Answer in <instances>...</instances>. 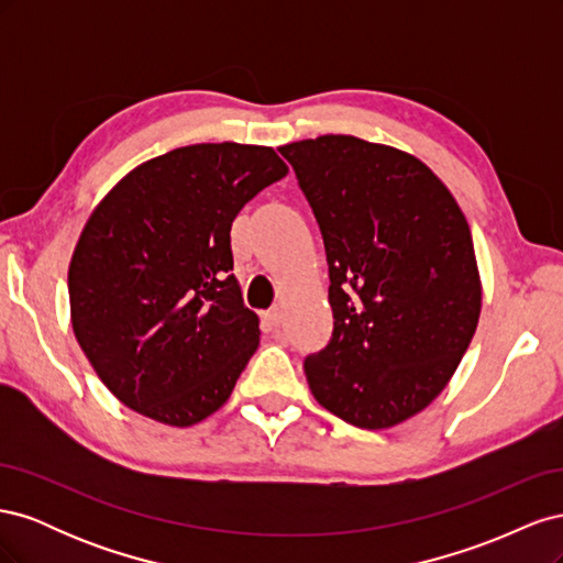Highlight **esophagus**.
<instances>
[{
	"instance_id": "34e87169",
	"label": "esophagus",
	"mask_w": 563,
	"mask_h": 563,
	"mask_svg": "<svg viewBox=\"0 0 563 563\" xmlns=\"http://www.w3.org/2000/svg\"><path fill=\"white\" fill-rule=\"evenodd\" d=\"M265 319L269 321V327H279L282 323V310L279 308H272L265 312Z\"/></svg>"
}]
</instances>
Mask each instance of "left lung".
I'll return each instance as SVG.
<instances>
[{
	"instance_id": "left-lung-1",
	"label": "left lung",
	"mask_w": 563,
	"mask_h": 563,
	"mask_svg": "<svg viewBox=\"0 0 563 563\" xmlns=\"http://www.w3.org/2000/svg\"><path fill=\"white\" fill-rule=\"evenodd\" d=\"M321 230L333 333L305 356L314 399L364 430L422 411L482 312L470 225L428 166L354 135L279 147Z\"/></svg>"
}]
</instances>
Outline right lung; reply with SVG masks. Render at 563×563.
<instances>
[{
	"label": "right lung",
	"mask_w": 563,
	"mask_h": 563,
	"mask_svg": "<svg viewBox=\"0 0 563 563\" xmlns=\"http://www.w3.org/2000/svg\"><path fill=\"white\" fill-rule=\"evenodd\" d=\"M288 174L263 145L199 143L133 168L98 203L70 272L73 329L124 406L187 428L228 401L261 340L232 223Z\"/></svg>",
	"instance_id": "add662e5"
}]
</instances>
